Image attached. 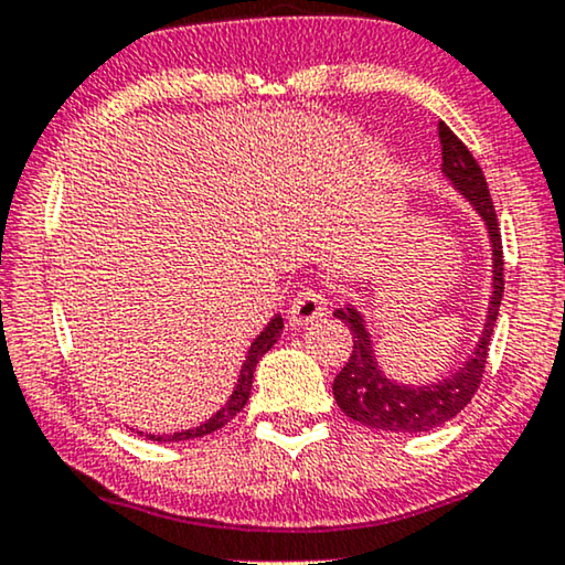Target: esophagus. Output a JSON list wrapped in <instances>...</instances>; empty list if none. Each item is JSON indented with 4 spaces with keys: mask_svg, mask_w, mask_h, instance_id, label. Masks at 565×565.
Here are the masks:
<instances>
[{
    "mask_svg": "<svg viewBox=\"0 0 565 565\" xmlns=\"http://www.w3.org/2000/svg\"><path fill=\"white\" fill-rule=\"evenodd\" d=\"M290 321L296 327H309L321 317H327V300L317 290H303L292 298L290 306Z\"/></svg>",
    "mask_w": 565,
    "mask_h": 565,
    "instance_id": "obj_1",
    "label": "esophagus"
}]
</instances>
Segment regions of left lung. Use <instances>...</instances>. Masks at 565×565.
Listing matches in <instances>:
<instances>
[{
    "mask_svg": "<svg viewBox=\"0 0 565 565\" xmlns=\"http://www.w3.org/2000/svg\"><path fill=\"white\" fill-rule=\"evenodd\" d=\"M438 139H441V171L446 181L472 204L486 223L490 254H493V296H490L480 342L475 345L470 358L449 376L428 381V384H402V381L386 376L376 361V350H373V340L365 329L363 313L355 306L334 311V317L353 332V353L332 384L337 405L361 426L386 430V434H428V430L441 428L444 423H449L451 417H457L470 405L482 373H486L490 334H493L503 298L501 228H498L486 175H482L472 152L467 150V145L444 121H438Z\"/></svg>",
    "mask_w": 565,
    "mask_h": 565,
    "instance_id": "obj_1",
    "label": "left lung"
}]
</instances>
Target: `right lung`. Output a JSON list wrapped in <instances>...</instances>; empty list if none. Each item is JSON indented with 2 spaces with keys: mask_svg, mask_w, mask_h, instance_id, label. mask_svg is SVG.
Segmentation results:
<instances>
[{
  "mask_svg": "<svg viewBox=\"0 0 565 565\" xmlns=\"http://www.w3.org/2000/svg\"><path fill=\"white\" fill-rule=\"evenodd\" d=\"M280 334H282V317H280V313H277V317L269 319V324L262 329L259 334H256V340L252 342V348H248V353H246V361H244V365H241V376L236 381V390H233L228 402H225V405L220 407L217 413L210 417V420L200 423V426H196V428L179 430V434H142V430H137V436L150 438V441H189V438H202V436H207V434H215L217 428L228 426L233 417H236L241 409H244L246 402H248V394H252V381H254L256 363H259L262 355H265L267 350L275 345L277 337H280ZM131 430H135V428H131Z\"/></svg>",
  "mask_w": 565,
  "mask_h": 565,
  "instance_id": "1",
  "label": "right lung"
}]
</instances>
